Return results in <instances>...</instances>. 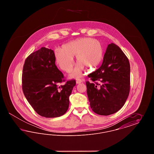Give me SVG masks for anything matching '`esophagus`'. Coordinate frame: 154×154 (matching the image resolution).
<instances>
[{
  "mask_svg": "<svg viewBox=\"0 0 154 154\" xmlns=\"http://www.w3.org/2000/svg\"><path fill=\"white\" fill-rule=\"evenodd\" d=\"M82 82V81L80 80V79H77L76 80V83L77 84H80V83H81Z\"/></svg>",
  "mask_w": 154,
  "mask_h": 154,
  "instance_id": "esophagus-1",
  "label": "esophagus"
}]
</instances>
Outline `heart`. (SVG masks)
Wrapping results in <instances>:
<instances>
[{
	"label": "heart",
	"instance_id": "heart-1",
	"mask_svg": "<svg viewBox=\"0 0 154 154\" xmlns=\"http://www.w3.org/2000/svg\"><path fill=\"white\" fill-rule=\"evenodd\" d=\"M56 62L63 71L69 72L74 64L76 56L77 65L69 74L70 78H79L83 74L85 67L95 69L100 65L104 50L100 41L92 37H82L57 48L54 51Z\"/></svg>",
	"mask_w": 154,
	"mask_h": 154
}]
</instances>
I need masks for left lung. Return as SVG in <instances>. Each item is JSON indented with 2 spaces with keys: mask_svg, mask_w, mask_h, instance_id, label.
I'll list each match as a JSON object with an SVG mask.
<instances>
[{
  "mask_svg": "<svg viewBox=\"0 0 154 154\" xmlns=\"http://www.w3.org/2000/svg\"><path fill=\"white\" fill-rule=\"evenodd\" d=\"M130 72L129 61L121 49L116 44H109L102 65L88 75L94 82H86L88 100L94 112L109 116L123 107L130 91Z\"/></svg>",
  "mask_w": 154,
  "mask_h": 154,
  "instance_id": "left-lung-1",
  "label": "left lung"
}]
</instances>
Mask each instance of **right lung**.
I'll return each mask as SVG.
<instances>
[{"mask_svg": "<svg viewBox=\"0 0 154 154\" xmlns=\"http://www.w3.org/2000/svg\"><path fill=\"white\" fill-rule=\"evenodd\" d=\"M64 75L55 65L54 51L42 47L29 55L23 67L22 91L37 113L44 117H60L66 113L74 80L63 85Z\"/></svg>", "mask_w": 154, "mask_h": 154, "instance_id": "right-lung-1", "label": "right lung"}]
</instances>
